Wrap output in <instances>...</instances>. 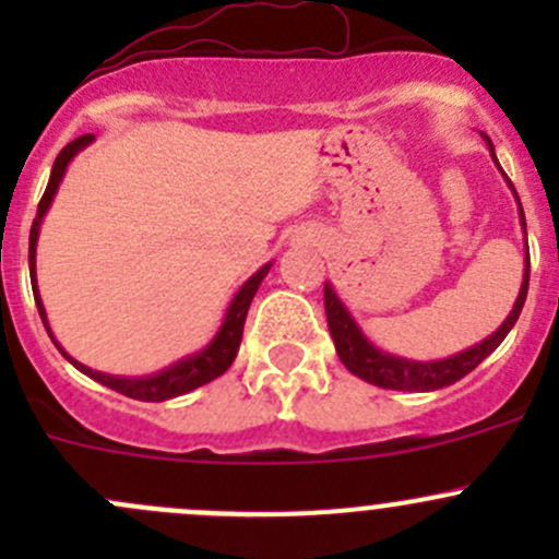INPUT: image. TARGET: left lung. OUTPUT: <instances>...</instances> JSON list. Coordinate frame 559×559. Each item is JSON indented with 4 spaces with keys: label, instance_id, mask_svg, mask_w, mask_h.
Listing matches in <instances>:
<instances>
[{
    "label": "left lung",
    "instance_id": "1",
    "mask_svg": "<svg viewBox=\"0 0 559 559\" xmlns=\"http://www.w3.org/2000/svg\"><path fill=\"white\" fill-rule=\"evenodd\" d=\"M484 140H487L489 154H492L495 165H498L495 145L489 143L487 134H484ZM500 173H503V167H500ZM506 183L511 186V191H514L516 197L514 183H511L509 178H506ZM516 205H520V224L524 229V211H522L520 197H516ZM524 240H527V229H524ZM527 284H530V253L524 257L522 289L520 295H516L514 308H511V313L506 316L503 324H500L492 335L484 337L481 343H476V346L465 348V352L454 354V357L432 359V362H416V359L394 357V354H386L381 352V348H376L373 343L365 337V332L359 330V324L354 321V316L348 313V308L343 306L337 292L332 289V284H324L326 326H330V335L332 341H335L337 357H341V362L346 365L357 379L368 381V384H376L381 389H397V392H436V389L452 386L454 381L465 379L471 370H476L478 365H481L484 359H487L489 354L503 343V337L509 335L511 326H514L516 319H520L524 297H527Z\"/></svg>",
    "mask_w": 559,
    "mask_h": 559
}]
</instances>
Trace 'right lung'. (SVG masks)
I'll use <instances>...</instances> for the list:
<instances>
[{
	"mask_svg": "<svg viewBox=\"0 0 559 559\" xmlns=\"http://www.w3.org/2000/svg\"><path fill=\"white\" fill-rule=\"evenodd\" d=\"M92 143H94V134H83V138L72 140V143H67L64 148H61V154L56 156V162H53V170H50V180H48V186H45L43 200H39V205H37V218L32 222L29 275H32V289H35L37 311H39V319H43L45 330H48L50 341H53L56 348L64 354L67 362L75 365L81 373H86L88 379L99 381L103 386L112 389V392L127 394V397H132V400H143V403H162V400L178 397V394L191 392V389L207 384V381H213V379H218L222 373H227V368L235 362V357H238L240 341H243V324H246L248 308H251L253 295H257L259 284H262L264 275L270 273L273 262L262 264V267H259L257 273H253L251 278H248L246 284L240 286L238 292H235L233 302H229L227 313H224L222 326H218V332L213 335V341L207 343L205 348H200V352H194V354H189V357L178 359V362L167 365V368L159 370V373H151V376H107V373H99V370L86 368V365L78 362V359H72L70 354H67L64 348L59 346V341L53 337V332H50L48 313H45V306H43V300H39V292H37V267H35L37 262H35V259H37L39 224H43L45 213H48V207H50V202H53L56 191H59V183H61V178H64L67 165L75 159L78 151H83L86 145H92Z\"/></svg>",
	"mask_w": 559,
	"mask_h": 559,
	"instance_id": "right-lung-1",
	"label": "right lung"
}]
</instances>
